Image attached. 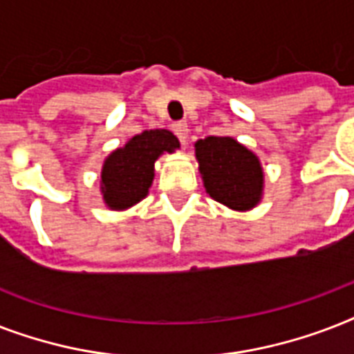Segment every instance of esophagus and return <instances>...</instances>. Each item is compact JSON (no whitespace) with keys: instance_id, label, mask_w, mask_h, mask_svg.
<instances>
[{"instance_id":"obj_1","label":"esophagus","mask_w":354,"mask_h":354,"mask_svg":"<svg viewBox=\"0 0 354 354\" xmlns=\"http://www.w3.org/2000/svg\"><path fill=\"white\" fill-rule=\"evenodd\" d=\"M172 130H174V133H176L178 139H180L183 145L187 143V122L176 121L174 124H172Z\"/></svg>"}]
</instances>
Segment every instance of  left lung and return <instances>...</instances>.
Wrapping results in <instances>:
<instances>
[{"label": "left lung", "mask_w": 354, "mask_h": 354, "mask_svg": "<svg viewBox=\"0 0 354 354\" xmlns=\"http://www.w3.org/2000/svg\"><path fill=\"white\" fill-rule=\"evenodd\" d=\"M194 152L211 198L235 211L252 209L261 202L264 172L252 150L233 138L209 136L194 143Z\"/></svg>", "instance_id": "obj_1"}]
</instances>
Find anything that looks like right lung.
Masks as SVG:
<instances>
[{
	"label": "right lung",
	"mask_w": 354,
	"mask_h": 354,
	"mask_svg": "<svg viewBox=\"0 0 354 354\" xmlns=\"http://www.w3.org/2000/svg\"><path fill=\"white\" fill-rule=\"evenodd\" d=\"M180 149V141L169 130H145L133 136L122 149L108 156L101 172V193L110 209L122 211L149 194L154 180V161L163 152Z\"/></svg>",
	"instance_id": "obj_1"
}]
</instances>
